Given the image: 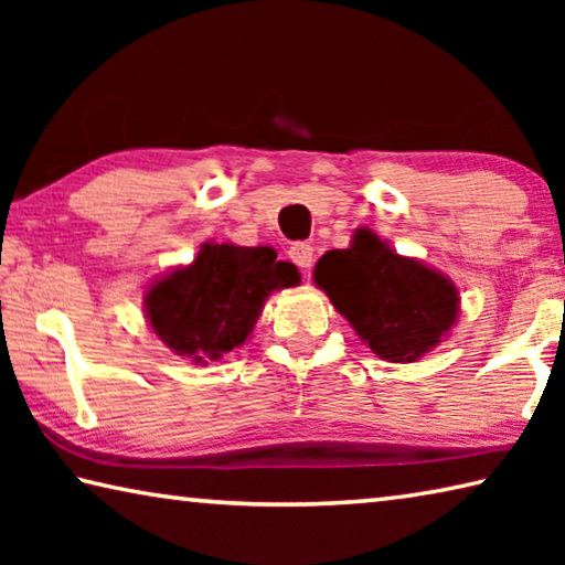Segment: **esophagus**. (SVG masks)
I'll use <instances>...</instances> for the list:
<instances>
[{
  "instance_id": "obj_1",
  "label": "esophagus",
  "mask_w": 565,
  "mask_h": 565,
  "mask_svg": "<svg viewBox=\"0 0 565 565\" xmlns=\"http://www.w3.org/2000/svg\"><path fill=\"white\" fill-rule=\"evenodd\" d=\"M289 259L299 266V269H311L313 266V246L306 242H296L289 248Z\"/></svg>"
}]
</instances>
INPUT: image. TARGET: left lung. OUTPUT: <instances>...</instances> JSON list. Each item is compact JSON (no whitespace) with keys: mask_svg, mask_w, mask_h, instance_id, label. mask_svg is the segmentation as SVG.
Listing matches in <instances>:
<instances>
[{"mask_svg":"<svg viewBox=\"0 0 565 565\" xmlns=\"http://www.w3.org/2000/svg\"><path fill=\"white\" fill-rule=\"evenodd\" d=\"M313 279L361 341L386 361L420 359L456 321V286L420 262L391 252L366 228L353 234L351 248L323 254Z\"/></svg>","mask_w":565,"mask_h":565,"instance_id":"8db88e82","label":"left lung"}]
</instances>
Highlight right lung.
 Masks as SVG:
<instances>
[{
  "label": "right lung",
  "instance_id": "add662e5",
  "mask_svg": "<svg viewBox=\"0 0 565 565\" xmlns=\"http://www.w3.org/2000/svg\"><path fill=\"white\" fill-rule=\"evenodd\" d=\"M294 284L296 266L269 246L204 244L194 264L151 286L147 317L169 349L206 363L244 343L266 296Z\"/></svg>",
  "mask_w": 565,
  "mask_h": 565
}]
</instances>
